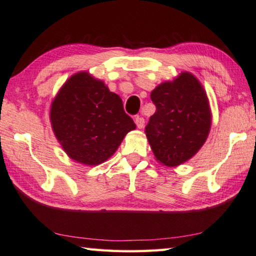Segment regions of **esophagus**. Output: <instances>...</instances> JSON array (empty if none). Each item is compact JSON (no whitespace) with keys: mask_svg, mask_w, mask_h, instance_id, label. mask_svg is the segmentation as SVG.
<instances>
[{"mask_svg":"<svg viewBox=\"0 0 256 256\" xmlns=\"http://www.w3.org/2000/svg\"><path fill=\"white\" fill-rule=\"evenodd\" d=\"M134 122H136L137 127L139 129L144 128V119L142 117H136V119H134Z\"/></svg>","mask_w":256,"mask_h":256,"instance_id":"esophagus-1","label":"esophagus"}]
</instances>
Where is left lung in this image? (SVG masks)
<instances>
[{
  "mask_svg": "<svg viewBox=\"0 0 256 256\" xmlns=\"http://www.w3.org/2000/svg\"><path fill=\"white\" fill-rule=\"evenodd\" d=\"M156 106L146 126L156 160L175 167L190 159L208 136L212 114L208 98L198 79L190 72L166 81L152 91Z\"/></svg>",
  "mask_w": 256,
  "mask_h": 256,
  "instance_id": "1",
  "label": "left lung"
}]
</instances>
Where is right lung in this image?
<instances>
[{
    "label": "right lung",
    "instance_id": "right-lung-1",
    "mask_svg": "<svg viewBox=\"0 0 256 256\" xmlns=\"http://www.w3.org/2000/svg\"><path fill=\"white\" fill-rule=\"evenodd\" d=\"M50 120L66 155L86 166L107 160L124 136L136 129L122 98L86 71L70 76L61 86L52 101Z\"/></svg>",
    "mask_w": 256,
    "mask_h": 256
}]
</instances>
